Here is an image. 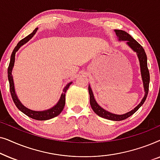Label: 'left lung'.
Returning a JSON list of instances; mask_svg holds the SVG:
<instances>
[{"label": "left lung", "mask_w": 160, "mask_h": 160, "mask_svg": "<svg viewBox=\"0 0 160 160\" xmlns=\"http://www.w3.org/2000/svg\"><path fill=\"white\" fill-rule=\"evenodd\" d=\"M116 34L119 38V40L122 41H127V43H128L129 47H130L132 49L134 50L135 52H136L138 57L139 61H140V65H141V76L142 78H143V86L144 89H145V96L143 98V100H141V102H140L138 106L135 107V108L132 110L130 112L124 113L122 115H117L114 114V113H111L108 111L104 110L103 108H101L97 102H96L95 98H94V95L90 87H88L89 89V98H90V105L96 114L101 117L105 119L112 120V121H122L127 119V118L130 117V116H132L133 113H135L136 111L138 110L140 107L144 103L145 100L147 98L148 92V87H149V81H150V75H149V71H148V66H147V57H146V54L143 47L140 44V43L135 40L130 34H128V32L124 31V30H115Z\"/></svg>", "instance_id": "8db88e82"}]
</instances>
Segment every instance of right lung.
Wrapping results in <instances>:
<instances>
[{
	"label": "right lung",
	"instance_id": "add662e5",
	"mask_svg": "<svg viewBox=\"0 0 160 160\" xmlns=\"http://www.w3.org/2000/svg\"><path fill=\"white\" fill-rule=\"evenodd\" d=\"M37 30H38V28H36V29L33 30V32H32V33H30L29 36L25 37V38L22 39V40L17 43V47H15L14 50H13L12 56H11L9 65H8V81H9V89H10L11 95H12V100L14 102L15 106H16L17 108H18V109H19V110L22 111V112L27 115L28 117L32 118V119H33L43 121V120H48V119H52V118L57 117V116H58L61 112H62L65 104V92H66L68 89L69 88V86L71 84L72 82L66 85V87H65L64 89H63V92L62 93V95H61L60 99L59 100L58 103H57L56 106H54L53 108L49 109V110L43 111H35L30 110V109H28L26 108V107L24 106L21 103L20 101L18 100L16 94H15L14 82H13V78L12 75V68H13V66H14V60H15V54H16V52L19 49V47H20L21 46L25 44L26 42H28V41L34 36L35 33H36V32L37 31Z\"/></svg>",
	"mask_w": 160,
	"mask_h": 160
}]
</instances>
